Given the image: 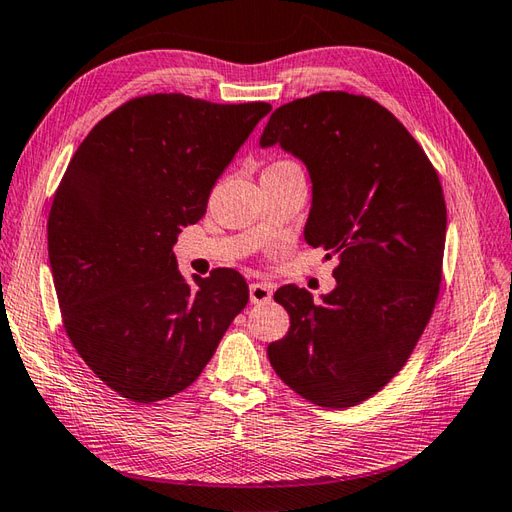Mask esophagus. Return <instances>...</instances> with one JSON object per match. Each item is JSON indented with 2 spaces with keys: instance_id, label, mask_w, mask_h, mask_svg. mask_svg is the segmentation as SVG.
<instances>
[{
  "instance_id": "34e87169",
  "label": "esophagus",
  "mask_w": 512,
  "mask_h": 512,
  "mask_svg": "<svg viewBox=\"0 0 512 512\" xmlns=\"http://www.w3.org/2000/svg\"><path fill=\"white\" fill-rule=\"evenodd\" d=\"M248 294H251V303H266L272 299V288L268 283H251Z\"/></svg>"
}]
</instances>
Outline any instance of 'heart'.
Listing matches in <instances>:
<instances>
[{"label": "heart", "instance_id": "1", "mask_svg": "<svg viewBox=\"0 0 512 512\" xmlns=\"http://www.w3.org/2000/svg\"><path fill=\"white\" fill-rule=\"evenodd\" d=\"M281 163H290V161H281Z\"/></svg>", "mask_w": 512, "mask_h": 512}]
</instances>
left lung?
Segmentation results:
<instances>
[{"mask_svg": "<svg viewBox=\"0 0 512 512\" xmlns=\"http://www.w3.org/2000/svg\"><path fill=\"white\" fill-rule=\"evenodd\" d=\"M259 144L307 165L305 242L338 259V285L320 303L292 283L275 292L290 331L268 344V360L316 406H358L401 371L434 312L447 233L441 181L395 115L347 91L279 106Z\"/></svg>", "mask_w": 512, "mask_h": 512, "instance_id": "left-lung-1", "label": "left lung"}]
</instances>
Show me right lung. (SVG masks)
<instances>
[{"mask_svg": "<svg viewBox=\"0 0 512 512\" xmlns=\"http://www.w3.org/2000/svg\"><path fill=\"white\" fill-rule=\"evenodd\" d=\"M268 102L183 93L124 102L71 157L47 218V253L74 349L135 403L192 386L248 303L233 268L187 283L172 246L207 211L213 185Z\"/></svg>", "mask_w": 512, "mask_h": 512, "instance_id": "add662e5", "label": "right lung"}]
</instances>
